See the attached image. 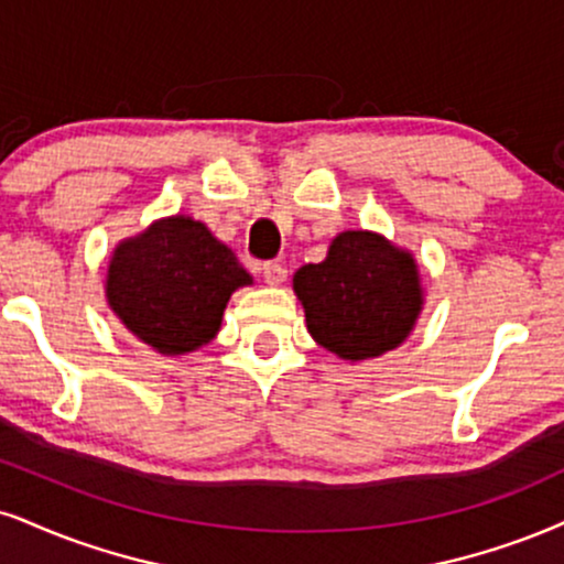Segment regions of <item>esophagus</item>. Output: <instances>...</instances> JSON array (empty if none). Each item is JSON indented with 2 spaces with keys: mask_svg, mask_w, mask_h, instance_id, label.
I'll return each instance as SVG.
<instances>
[{
  "mask_svg": "<svg viewBox=\"0 0 564 564\" xmlns=\"http://www.w3.org/2000/svg\"><path fill=\"white\" fill-rule=\"evenodd\" d=\"M261 276L267 284H282L284 280H288V269L276 261H267L261 267Z\"/></svg>",
  "mask_w": 564,
  "mask_h": 564,
  "instance_id": "1",
  "label": "esophagus"
}]
</instances>
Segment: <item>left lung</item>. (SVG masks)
Listing matches in <instances>:
<instances>
[{
  "instance_id": "obj_1",
  "label": "left lung",
  "mask_w": 564,
  "mask_h": 564,
  "mask_svg": "<svg viewBox=\"0 0 564 564\" xmlns=\"http://www.w3.org/2000/svg\"><path fill=\"white\" fill-rule=\"evenodd\" d=\"M293 288L311 337L350 364L405 343L423 308L413 256L366 229L339 232L322 263L295 271Z\"/></svg>"
}]
</instances>
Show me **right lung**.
Masks as SVG:
<instances>
[{
  "label": "right lung",
  "mask_w": 564,
  "mask_h": 564,
  "mask_svg": "<svg viewBox=\"0 0 564 564\" xmlns=\"http://www.w3.org/2000/svg\"><path fill=\"white\" fill-rule=\"evenodd\" d=\"M253 284L238 256L191 217H166L115 248L109 308L164 356L198 350L221 326L229 295Z\"/></svg>",
  "instance_id": "add662e5"
}]
</instances>
